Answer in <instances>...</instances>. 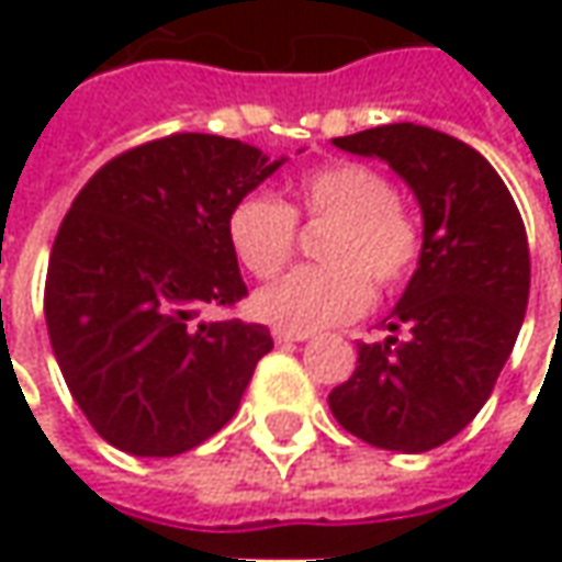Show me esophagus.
<instances>
[{"label":"esophagus","instance_id":"34e87169","mask_svg":"<svg viewBox=\"0 0 562 562\" xmlns=\"http://www.w3.org/2000/svg\"><path fill=\"white\" fill-rule=\"evenodd\" d=\"M271 337L278 340V344H296V340H306L310 331H291V328H274Z\"/></svg>","mask_w":562,"mask_h":562}]
</instances>
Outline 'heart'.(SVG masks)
<instances>
[{"mask_svg": "<svg viewBox=\"0 0 562 562\" xmlns=\"http://www.w3.org/2000/svg\"><path fill=\"white\" fill-rule=\"evenodd\" d=\"M328 225L318 244L325 266H303L256 293V313L291 331L331 328L369 310L376 284L397 293L422 262L419 218L397 200V187L359 162L322 165L293 187L291 205L247 193L227 215V240L240 266L271 278L288 266L300 225Z\"/></svg>", "mask_w": 562, "mask_h": 562, "instance_id": "1", "label": "heart"}]
</instances>
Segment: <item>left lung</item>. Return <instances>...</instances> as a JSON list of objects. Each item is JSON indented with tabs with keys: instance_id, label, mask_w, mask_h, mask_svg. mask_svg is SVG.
I'll use <instances>...</instances> for the list:
<instances>
[{
	"instance_id": "8db88e82",
	"label": "left lung",
	"mask_w": 562,
	"mask_h": 562,
	"mask_svg": "<svg viewBox=\"0 0 562 562\" xmlns=\"http://www.w3.org/2000/svg\"><path fill=\"white\" fill-rule=\"evenodd\" d=\"M335 146L384 159L413 187L425 247L387 322L391 337L359 344L357 372L328 403L359 441L435 450L475 419L513 353L529 306L526 225L491 162L450 134L403 121Z\"/></svg>"
}]
</instances>
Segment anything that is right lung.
Returning a JSON list of instances; mask_svg holds the SVG:
<instances>
[{
  "instance_id": "add662e5",
  "label": "right lung",
  "mask_w": 562,
  "mask_h": 562,
  "mask_svg": "<svg viewBox=\"0 0 562 562\" xmlns=\"http://www.w3.org/2000/svg\"><path fill=\"white\" fill-rule=\"evenodd\" d=\"M281 162L215 134H168L109 159L75 196L43 313L65 384L102 441L178 457L212 438L269 353L234 310L247 284L227 215Z\"/></svg>"
}]
</instances>
